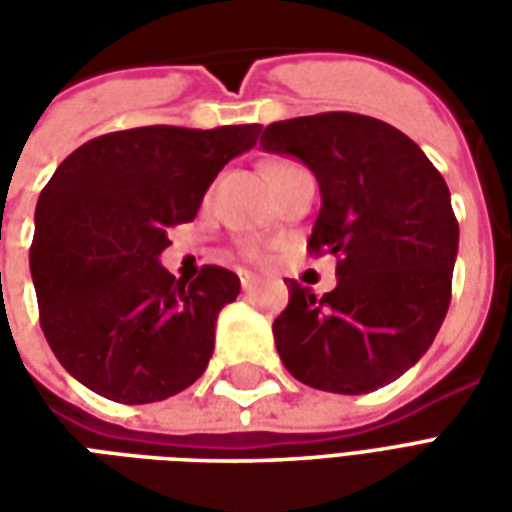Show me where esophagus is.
<instances>
[{
    "label": "esophagus",
    "mask_w": 512,
    "mask_h": 512,
    "mask_svg": "<svg viewBox=\"0 0 512 512\" xmlns=\"http://www.w3.org/2000/svg\"><path fill=\"white\" fill-rule=\"evenodd\" d=\"M238 277H241V288H244V290H252L257 285V277H252L249 271H241Z\"/></svg>",
    "instance_id": "1"
}]
</instances>
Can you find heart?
<instances>
[{
	"instance_id": "b5f03b06",
	"label": "heart",
	"mask_w": 512,
	"mask_h": 512,
	"mask_svg": "<svg viewBox=\"0 0 512 512\" xmlns=\"http://www.w3.org/2000/svg\"><path fill=\"white\" fill-rule=\"evenodd\" d=\"M288 167H293V161H274V164H268V178H271V175H277V172H282V169H288ZM249 257H260V252H257V249H249Z\"/></svg>"
}]
</instances>
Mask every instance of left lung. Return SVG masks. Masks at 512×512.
Masks as SVG:
<instances>
[{"label": "left lung", "instance_id": "8db88e82", "mask_svg": "<svg viewBox=\"0 0 512 512\" xmlns=\"http://www.w3.org/2000/svg\"><path fill=\"white\" fill-rule=\"evenodd\" d=\"M260 145L312 169L321 213L307 249L337 257V288L323 299L290 279L274 321L282 365L337 395L392 384L422 359L450 307L458 219L447 183L403 131L354 112L279 120Z\"/></svg>", "mask_w": 512, "mask_h": 512}]
</instances>
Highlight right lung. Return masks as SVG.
<instances>
[{"label":"right lung","mask_w":512,"mask_h":512,"mask_svg":"<svg viewBox=\"0 0 512 512\" xmlns=\"http://www.w3.org/2000/svg\"><path fill=\"white\" fill-rule=\"evenodd\" d=\"M260 126H142L95 136L40 191L29 249L40 329L60 365L95 395L139 406L205 373L216 315L241 290L205 266L183 282L158 263L167 230L191 222L230 158Z\"/></svg>","instance_id":"obj_1"}]
</instances>
